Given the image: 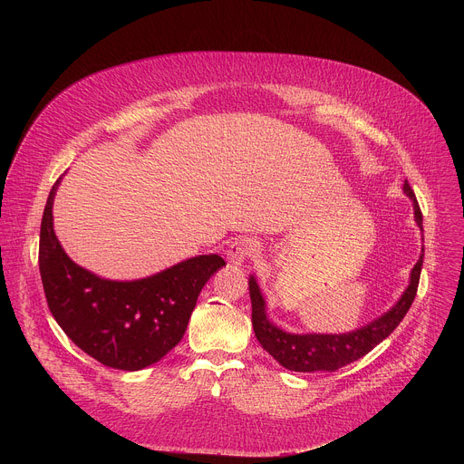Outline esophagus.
Segmentation results:
<instances>
[{"instance_id":"esophagus-1","label":"esophagus","mask_w":464,"mask_h":464,"mask_svg":"<svg viewBox=\"0 0 464 464\" xmlns=\"http://www.w3.org/2000/svg\"><path fill=\"white\" fill-rule=\"evenodd\" d=\"M256 244L251 238H238L227 249V260L233 266H242L244 260L256 253Z\"/></svg>"}]
</instances>
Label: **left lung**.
<instances>
[{
    "label": "left lung",
    "mask_w": 464,
    "mask_h": 464,
    "mask_svg": "<svg viewBox=\"0 0 464 464\" xmlns=\"http://www.w3.org/2000/svg\"><path fill=\"white\" fill-rule=\"evenodd\" d=\"M404 192L411 198L415 222L422 231V213L408 179L404 181ZM424 260V247L411 270L410 285L387 312L374 321L343 334H292L274 324L266 314V301L256 285V279L249 276V297H251V323L255 336L262 349L272 354L285 369L295 372H315V371H338L371 353L382 343L392 330L401 324L415 301L420 270Z\"/></svg>",
    "instance_id": "1"
}]
</instances>
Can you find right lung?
<instances>
[{
    "label": "right lung",
    "instance_id": "1",
    "mask_svg": "<svg viewBox=\"0 0 464 464\" xmlns=\"http://www.w3.org/2000/svg\"><path fill=\"white\" fill-rule=\"evenodd\" d=\"M53 185L40 227V276L49 310L68 338L102 365L141 371L183 338L206 283L226 262L198 255L136 281H110L79 266L53 229Z\"/></svg>",
    "mask_w": 464,
    "mask_h": 464
}]
</instances>
